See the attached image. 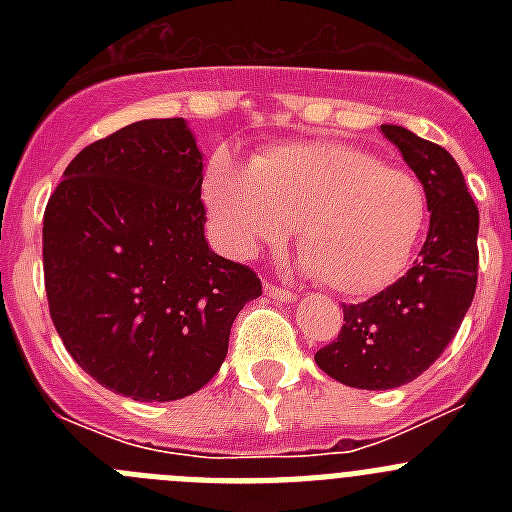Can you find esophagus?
I'll use <instances>...</instances> for the list:
<instances>
[{
  "label": "esophagus",
  "instance_id": "34e87169",
  "mask_svg": "<svg viewBox=\"0 0 512 512\" xmlns=\"http://www.w3.org/2000/svg\"><path fill=\"white\" fill-rule=\"evenodd\" d=\"M264 295L271 297V300H277V302H295L297 300L295 292H289V289L277 287V284H271V282L264 284Z\"/></svg>",
  "mask_w": 512,
  "mask_h": 512
}]
</instances>
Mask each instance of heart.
<instances>
[{"label": "heart", "mask_w": 512, "mask_h": 512, "mask_svg": "<svg viewBox=\"0 0 512 512\" xmlns=\"http://www.w3.org/2000/svg\"><path fill=\"white\" fill-rule=\"evenodd\" d=\"M205 205L235 256L277 246L295 228L307 271L346 297L377 295L397 282L428 217L425 189L410 171L333 140L271 148L248 171L215 164L205 176Z\"/></svg>", "instance_id": "heart-1"}]
</instances>
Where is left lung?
<instances>
[{
  "label": "left lung",
  "mask_w": 512,
  "mask_h": 512,
  "mask_svg": "<svg viewBox=\"0 0 512 512\" xmlns=\"http://www.w3.org/2000/svg\"><path fill=\"white\" fill-rule=\"evenodd\" d=\"M425 189L431 228L405 277L359 305L315 364L356 390H395L428 369L454 341L477 289L479 210L446 148L400 125H382Z\"/></svg>",
  "instance_id": "8db88e82"
}]
</instances>
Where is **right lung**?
<instances>
[{
    "label": "right lung",
    "mask_w": 512,
    "mask_h": 512,
    "mask_svg": "<svg viewBox=\"0 0 512 512\" xmlns=\"http://www.w3.org/2000/svg\"><path fill=\"white\" fill-rule=\"evenodd\" d=\"M202 153L184 117L140 120L66 166L43 217L45 295L63 346L115 395H194L261 295L205 238Z\"/></svg>",
    "instance_id": "right-lung-1"
}]
</instances>
